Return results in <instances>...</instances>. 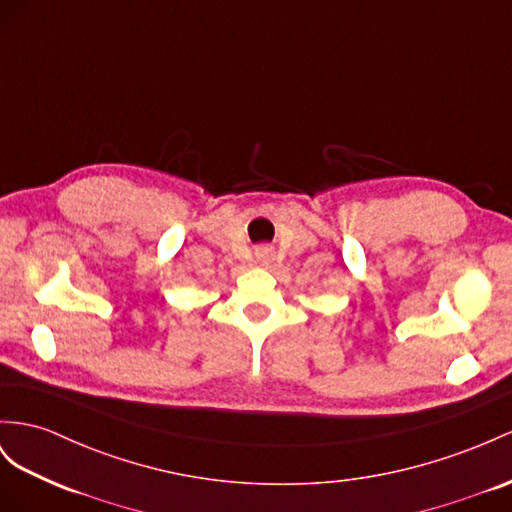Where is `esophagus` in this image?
<instances>
[{
  "instance_id": "obj_1",
  "label": "esophagus",
  "mask_w": 512,
  "mask_h": 512,
  "mask_svg": "<svg viewBox=\"0 0 512 512\" xmlns=\"http://www.w3.org/2000/svg\"><path fill=\"white\" fill-rule=\"evenodd\" d=\"M257 259L264 261V264H266V261L270 259V251H268V248H259V251H257Z\"/></svg>"
}]
</instances>
